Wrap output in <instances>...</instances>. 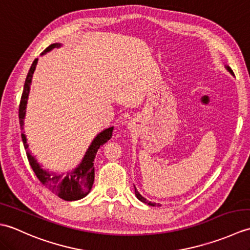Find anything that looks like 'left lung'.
Instances as JSON below:
<instances>
[{"mask_svg":"<svg viewBox=\"0 0 250 250\" xmlns=\"http://www.w3.org/2000/svg\"><path fill=\"white\" fill-rule=\"evenodd\" d=\"M226 68H227L228 71L230 72L231 75L234 76V73H233V71L231 70V68H230L229 66H227V65H226ZM134 188H135V187H134ZM135 195H136V198H137V199H139V200H140V201H142V202H144V203H147L148 205H150V206H156V203H151V202H147V200H146V199L144 198V196H143V195L139 192V191L136 190V188H135Z\"/></svg>","mask_w":250,"mask_h":250,"instance_id":"left-lung-1","label":"left lung"}]
</instances>
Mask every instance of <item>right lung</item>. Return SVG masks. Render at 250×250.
Returning <instances> with one entry per match:
<instances>
[{"label": "right lung", "instance_id": "1", "mask_svg": "<svg viewBox=\"0 0 250 250\" xmlns=\"http://www.w3.org/2000/svg\"><path fill=\"white\" fill-rule=\"evenodd\" d=\"M60 46V43L51 44L42 52V56L54 48H59ZM37 60L39 59H35L33 63H32L28 75H26L25 78L22 95H21L19 105V122L21 130L23 129V119L25 116L26 102H28V97L30 92V84L37 64ZM113 130L114 126H110V128L103 130L101 133L95 136V139L92 141L91 145L89 146L86 155H84L82 162L79 163V166L75 169H73L72 172H67L65 176L64 175L50 173L48 171H46V169L42 168L40 163L37 162L36 159L32 156L31 152L29 151V145L28 143H26V137L23 133H21V139H22L23 142L24 149L26 150V157H28L30 166L32 169H33V172L35 173L36 177L40 179V182L43 184L45 187L48 188L51 192H54L56 195L59 196V198L65 201H76L84 198V196L90 192V190H91L94 182L93 161L95 155H97L99 148L111 139V136H113Z\"/></svg>", "mask_w": 250, "mask_h": 250}]
</instances>
